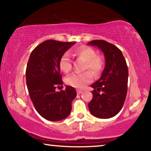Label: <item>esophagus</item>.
Listing matches in <instances>:
<instances>
[{"mask_svg":"<svg viewBox=\"0 0 151 151\" xmlns=\"http://www.w3.org/2000/svg\"><path fill=\"white\" fill-rule=\"evenodd\" d=\"M82 93V91H81V90H77V94L80 95V94H81Z\"/></svg>","mask_w":151,"mask_h":151,"instance_id":"34e87169","label":"esophagus"}]
</instances>
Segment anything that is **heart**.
Returning <instances> with one entry per match:
<instances>
[{"label":"heart","instance_id":"b5f03b06","mask_svg":"<svg viewBox=\"0 0 151 151\" xmlns=\"http://www.w3.org/2000/svg\"><path fill=\"white\" fill-rule=\"evenodd\" d=\"M73 55L85 62L84 70L88 69L94 76L99 75L104 67V60L101 55H96V51L91 47L81 46L73 51ZM59 67L62 71L67 73L72 69L71 60L68 53L62 55L59 60ZM93 76L89 71L84 73H75L66 78L65 82L68 85L74 88H82L91 82Z\"/></svg>","mask_w":151,"mask_h":151}]
</instances>
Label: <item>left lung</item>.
<instances>
[{
  "label": "left lung",
  "instance_id": "1",
  "mask_svg": "<svg viewBox=\"0 0 151 151\" xmlns=\"http://www.w3.org/2000/svg\"><path fill=\"white\" fill-rule=\"evenodd\" d=\"M87 44L101 49L106 62L100 78L91 86L94 90L88 109L98 118H111L121 111L127 96L129 77L127 62L120 49L111 43L96 40Z\"/></svg>",
  "mask_w": 151,
  "mask_h": 151
}]
</instances>
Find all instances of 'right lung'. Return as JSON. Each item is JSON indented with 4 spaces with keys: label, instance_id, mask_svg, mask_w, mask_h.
<instances>
[{
    "label": "right lung",
    "instance_id": "add662e5",
    "mask_svg": "<svg viewBox=\"0 0 151 151\" xmlns=\"http://www.w3.org/2000/svg\"><path fill=\"white\" fill-rule=\"evenodd\" d=\"M73 42L48 40L38 45L31 53L26 69L29 94L39 114L47 120L65 119L71 111V102L77 96L75 88L55 91L63 84L59 60Z\"/></svg>",
    "mask_w": 151,
    "mask_h": 151
}]
</instances>
